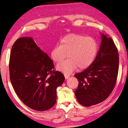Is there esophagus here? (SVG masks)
I'll return each instance as SVG.
<instances>
[{
	"label": "esophagus",
	"instance_id": "obj_1",
	"mask_svg": "<svg viewBox=\"0 0 128 128\" xmlns=\"http://www.w3.org/2000/svg\"><path fill=\"white\" fill-rule=\"evenodd\" d=\"M64 76L66 79H68L69 77V75H68V74H64Z\"/></svg>",
	"mask_w": 128,
	"mask_h": 128
}]
</instances>
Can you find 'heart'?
Here are the masks:
<instances>
[{
    "instance_id": "1",
    "label": "heart",
    "mask_w": 128,
    "mask_h": 128,
    "mask_svg": "<svg viewBox=\"0 0 128 128\" xmlns=\"http://www.w3.org/2000/svg\"><path fill=\"white\" fill-rule=\"evenodd\" d=\"M98 52V43L96 39L77 34H70L60 41L51 51L52 61L59 63L67 56L69 59L58 65L57 69L69 74L77 68L85 69L94 62Z\"/></svg>"
}]
</instances>
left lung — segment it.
I'll return each mask as SVG.
<instances>
[{
	"label": "left lung",
	"instance_id": "1",
	"mask_svg": "<svg viewBox=\"0 0 128 128\" xmlns=\"http://www.w3.org/2000/svg\"><path fill=\"white\" fill-rule=\"evenodd\" d=\"M119 53L111 38L102 34L96 58L90 66L74 76L79 81L76 97L79 103L90 106L102 102L111 94L116 83Z\"/></svg>",
	"mask_w": 128,
	"mask_h": 128
}]
</instances>
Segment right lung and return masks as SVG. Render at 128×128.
<instances>
[{"mask_svg": "<svg viewBox=\"0 0 128 128\" xmlns=\"http://www.w3.org/2000/svg\"><path fill=\"white\" fill-rule=\"evenodd\" d=\"M9 76L14 90L23 102L33 110L45 111L56 101V88L65 77L54 69L52 60L33 39H17L12 48Z\"/></svg>", "mask_w": 128, "mask_h": 128, "instance_id": "right-lung-1", "label": "right lung"}]
</instances>
